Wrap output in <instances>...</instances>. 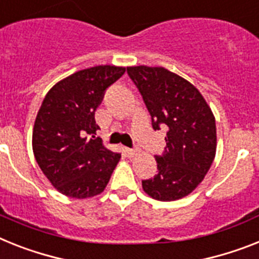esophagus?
I'll list each match as a JSON object with an SVG mask.
<instances>
[{
  "instance_id": "1",
  "label": "esophagus",
  "mask_w": 259,
  "mask_h": 259,
  "mask_svg": "<svg viewBox=\"0 0 259 259\" xmlns=\"http://www.w3.org/2000/svg\"><path fill=\"white\" fill-rule=\"evenodd\" d=\"M125 153H126V155L132 158V156H134L137 154V150H134V149H126Z\"/></svg>"
}]
</instances>
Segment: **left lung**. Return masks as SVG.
Wrapping results in <instances>:
<instances>
[{
  "label": "left lung",
  "mask_w": 259,
  "mask_h": 259,
  "mask_svg": "<svg viewBox=\"0 0 259 259\" xmlns=\"http://www.w3.org/2000/svg\"><path fill=\"white\" fill-rule=\"evenodd\" d=\"M151 116L154 130L166 127V147L156 155L158 174L142 180L143 191L159 201L190 195L216 155L214 116L199 89L163 67H127Z\"/></svg>",
  "instance_id": "8db88e82"
}]
</instances>
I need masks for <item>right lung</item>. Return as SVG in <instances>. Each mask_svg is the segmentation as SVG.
<instances>
[{
    "instance_id": "obj_1",
    "label": "right lung",
    "mask_w": 259,
    "mask_h": 259,
    "mask_svg": "<svg viewBox=\"0 0 259 259\" xmlns=\"http://www.w3.org/2000/svg\"><path fill=\"white\" fill-rule=\"evenodd\" d=\"M125 67L96 66L60 80L46 95L32 129V151L40 170L60 193L73 199L105 190L121 154L96 137L95 112L106 88Z\"/></svg>"
}]
</instances>
